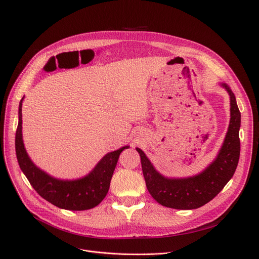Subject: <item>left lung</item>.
<instances>
[{
    "label": "left lung",
    "mask_w": 259,
    "mask_h": 259,
    "mask_svg": "<svg viewBox=\"0 0 259 259\" xmlns=\"http://www.w3.org/2000/svg\"><path fill=\"white\" fill-rule=\"evenodd\" d=\"M221 86L230 95V124L219 154L202 172L183 179L167 178L156 171L142 149L137 148L148 191L161 206L179 210L197 209L212 200L232 179L240 154V112L232 90L225 83Z\"/></svg>",
    "instance_id": "left-lung-1"
}]
</instances>
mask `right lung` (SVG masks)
<instances>
[{
  "instance_id": "right-lung-1",
  "label": "right lung",
  "mask_w": 259,
  "mask_h": 259,
  "mask_svg": "<svg viewBox=\"0 0 259 259\" xmlns=\"http://www.w3.org/2000/svg\"><path fill=\"white\" fill-rule=\"evenodd\" d=\"M19 105V124L16 133V153L19 165L30 185L47 201L61 209L83 211L97 207L108 193L121 151V147L107 153L92 171L77 180H59L36 167L26 152L22 135V103Z\"/></svg>"
}]
</instances>
